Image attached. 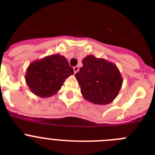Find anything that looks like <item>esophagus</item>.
Masks as SVG:
<instances>
[{
	"label": "esophagus",
	"mask_w": 155,
	"mask_h": 155,
	"mask_svg": "<svg viewBox=\"0 0 155 155\" xmlns=\"http://www.w3.org/2000/svg\"><path fill=\"white\" fill-rule=\"evenodd\" d=\"M78 71H79V68L78 67V66H76V67H74V74H76Z\"/></svg>",
	"instance_id": "34e87169"
}]
</instances>
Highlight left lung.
<instances>
[{
    "label": "left lung",
    "instance_id": "8db88e82",
    "mask_svg": "<svg viewBox=\"0 0 155 155\" xmlns=\"http://www.w3.org/2000/svg\"><path fill=\"white\" fill-rule=\"evenodd\" d=\"M83 67L75 74L81 92L86 100L98 105H107L116 98L123 79L115 64L104 59L87 56Z\"/></svg>",
    "mask_w": 155,
    "mask_h": 155
}]
</instances>
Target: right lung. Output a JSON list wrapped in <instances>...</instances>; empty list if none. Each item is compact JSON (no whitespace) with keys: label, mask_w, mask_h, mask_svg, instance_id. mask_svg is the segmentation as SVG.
<instances>
[{"label":"right lung","mask_w":155,"mask_h":155,"mask_svg":"<svg viewBox=\"0 0 155 155\" xmlns=\"http://www.w3.org/2000/svg\"><path fill=\"white\" fill-rule=\"evenodd\" d=\"M73 74L68 60L56 54L31 63L27 69L25 81L31 92L46 98L56 94L65 79Z\"/></svg>","instance_id":"right-lung-1"}]
</instances>
